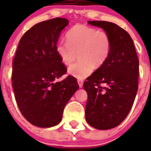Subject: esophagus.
Instances as JSON below:
<instances>
[{"instance_id": "34e87169", "label": "esophagus", "mask_w": 151, "mask_h": 151, "mask_svg": "<svg viewBox=\"0 0 151 151\" xmlns=\"http://www.w3.org/2000/svg\"><path fill=\"white\" fill-rule=\"evenodd\" d=\"M77 82H78V85L79 88H82V86H83V81L82 80H78Z\"/></svg>"}]
</instances>
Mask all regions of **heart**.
<instances>
[{"instance_id": "b5f03b06", "label": "heart", "mask_w": 151, "mask_h": 151, "mask_svg": "<svg viewBox=\"0 0 151 151\" xmlns=\"http://www.w3.org/2000/svg\"><path fill=\"white\" fill-rule=\"evenodd\" d=\"M66 38V42L57 44L56 52L65 66L73 63L78 54L79 62L68 69L69 74L78 79L89 76L94 66H102L110 55L111 41L105 31L77 24L68 31Z\"/></svg>"}]
</instances>
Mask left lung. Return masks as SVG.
<instances>
[{"instance_id":"1","label":"left lung","mask_w":151,"mask_h":151,"mask_svg":"<svg viewBox=\"0 0 151 151\" xmlns=\"http://www.w3.org/2000/svg\"><path fill=\"white\" fill-rule=\"evenodd\" d=\"M88 23L104 29L111 41L106 61L83 85L88 94L86 121L92 127L106 130L119 125L132 109L138 91L139 61L132 39L126 31L106 21Z\"/></svg>"}]
</instances>
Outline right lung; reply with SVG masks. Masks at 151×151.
Masks as SVG:
<instances>
[{
  "mask_svg": "<svg viewBox=\"0 0 151 151\" xmlns=\"http://www.w3.org/2000/svg\"><path fill=\"white\" fill-rule=\"evenodd\" d=\"M65 18L52 19L36 24L19 42L13 61V88L19 109L31 124L50 128L62 120L64 107L78 89L76 79L66 73L56 52Z\"/></svg>",
  "mask_w": 151,
  "mask_h": 151,
  "instance_id": "right-lung-1",
  "label": "right lung"
}]
</instances>
